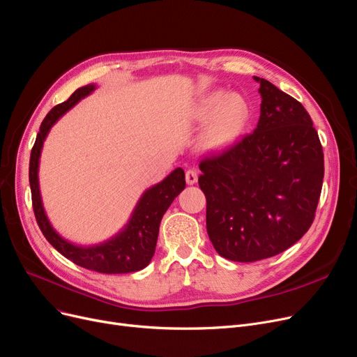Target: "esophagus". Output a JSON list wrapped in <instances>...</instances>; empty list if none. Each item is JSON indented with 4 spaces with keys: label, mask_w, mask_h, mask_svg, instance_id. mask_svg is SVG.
<instances>
[{
    "label": "esophagus",
    "mask_w": 357,
    "mask_h": 357,
    "mask_svg": "<svg viewBox=\"0 0 357 357\" xmlns=\"http://www.w3.org/2000/svg\"><path fill=\"white\" fill-rule=\"evenodd\" d=\"M185 181H187V183H188V185H194V183H197V181H198V174H197V170H195V169H188V170H187V174H185Z\"/></svg>",
    "instance_id": "1"
}]
</instances>
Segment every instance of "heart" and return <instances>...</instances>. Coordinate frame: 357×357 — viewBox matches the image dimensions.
<instances>
[{"mask_svg": "<svg viewBox=\"0 0 357 357\" xmlns=\"http://www.w3.org/2000/svg\"><path fill=\"white\" fill-rule=\"evenodd\" d=\"M194 116L203 121L210 116L201 135L203 146L208 150H220L234 143L241 135L250 116L246 100L238 93H208L198 102Z\"/></svg>", "mask_w": 357, "mask_h": 357, "instance_id": "b5f03b06", "label": "heart"}]
</instances>
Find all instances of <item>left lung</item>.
<instances>
[{
  "label": "left lung",
  "mask_w": 357,
  "mask_h": 357,
  "mask_svg": "<svg viewBox=\"0 0 357 357\" xmlns=\"http://www.w3.org/2000/svg\"><path fill=\"white\" fill-rule=\"evenodd\" d=\"M254 132L199 163L207 234L217 254L238 262L274 257L311 227L324 179V153L301 102L266 79Z\"/></svg>",
  "instance_id": "obj_1"
}]
</instances>
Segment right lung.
<instances>
[{"label": "right lung", "instance_id": "add662e5", "mask_svg": "<svg viewBox=\"0 0 357 357\" xmlns=\"http://www.w3.org/2000/svg\"><path fill=\"white\" fill-rule=\"evenodd\" d=\"M96 89V84H87L77 89L68 100L54 106L40 123L35 146L30 153L29 163V182L32 190V204L36 222L46 238L55 250L71 259L74 264L91 271L103 274H123L143 270L150 264L156 250L159 236V226L162 217L172 204L175 197L185 188V174L181 167H176L162 182L146 190L138 199V203L130 217L128 223L111 239L102 243L83 246L75 245L64 239L52 227L45 213L39 190V159L46 135L54 123L68 112L71 107L83 98L89 96Z\"/></svg>", "mask_w": 357, "mask_h": 357}]
</instances>
